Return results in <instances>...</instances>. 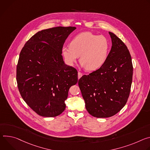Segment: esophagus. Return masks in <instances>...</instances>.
Here are the masks:
<instances>
[{
    "label": "esophagus",
    "instance_id": "34e87169",
    "mask_svg": "<svg viewBox=\"0 0 150 150\" xmlns=\"http://www.w3.org/2000/svg\"><path fill=\"white\" fill-rule=\"evenodd\" d=\"M83 76V74L81 73H80V72H78V79H79L81 76Z\"/></svg>",
    "mask_w": 150,
    "mask_h": 150
}]
</instances>
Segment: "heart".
<instances>
[{
    "instance_id": "heart-1",
    "label": "heart",
    "mask_w": 150,
    "mask_h": 150,
    "mask_svg": "<svg viewBox=\"0 0 150 150\" xmlns=\"http://www.w3.org/2000/svg\"><path fill=\"white\" fill-rule=\"evenodd\" d=\"M108 39L91 32H83L75 36L70 46H63V56L69 65H73L80 57V62L89 71L100 69L105 62L110 51Z\"/></svg>"
}]
</instances>
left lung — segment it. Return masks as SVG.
Masks as SVG:
<instances>
[{
    "label": "left lung",
    "instance_id": "left-lung-1",
    "mask_svg": "<svg viewBox=\"0 0 150 150\" xmlns=\"http://www.w3.org/2000/svg\"><path fill=\"white\" fill-rule=\"evenodd\" d=\"M112 46L100 69L83 76L78 84L88 112L98 118L110 117L126 105L132 82L133 65L129 50L109 32Z\"/></svg>",
    "mask_w": 150,
    "mask_h": 150
}]
</instances>
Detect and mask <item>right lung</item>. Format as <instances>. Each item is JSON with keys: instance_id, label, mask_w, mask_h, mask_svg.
Here are the masks:
<instances>
[{"instance_id": "1", "label": "right lung", "mask_w": 150, "mask_h": 150, "mask_svg": "<svg viewBox=\"0 0 150 150\" xmlns=\"http://www.w3.org/2000/svg\"><path fill=\"white\" fill-rule=\"evenodd\" d=\"M75 27L43 30L25 44L16 67V81L27 104L38 114L56 117L65 109L70 88L77 81L76 69L65 64L63 45Z\"/></svg>"}]
</instances>
